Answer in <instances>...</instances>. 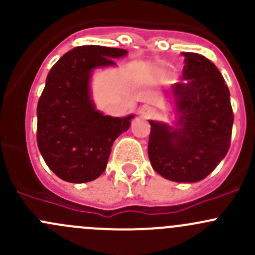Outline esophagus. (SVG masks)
<instances>
[{
    "label": "esophagus",
    "mask_w": 255,
    "mask_h": 255,
    "mask_svg": "<svg viewBox=\"0 0 255 255\" xmlns=\"http://www.w3.org/2000/svg\"><path fill=\"white\" fill-rule=\"evenodd\" d=\"M140 116H142L143 118H145V120H153V118H155L156 116H158V112H156V110L153 109V107L145 106L143 107L142 111H140Z\"/></svg>",
    "instance_id": "1"
}]
</instances>
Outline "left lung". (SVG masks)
I'll return each instance as SVG.
<instances>
[{
  "instance_id": "left-lung-1",
  "label": "left lung",
  "mask_w": 255,
  "mask_h": 255,
  "mask_svg": "<svg viewBox=\"0 0 255 255\" xmlns=\"http://www.w3.org/2000/svg\"><path fill=\"white\" fill-rule=\"evenodd\" d=\"M185 84L173 87L171 125L149 121L148 155L154 170L175 182L205 179L227 154L233 111L230 90L212 61L182 53Z\"/></svg>"
}]
</instances>
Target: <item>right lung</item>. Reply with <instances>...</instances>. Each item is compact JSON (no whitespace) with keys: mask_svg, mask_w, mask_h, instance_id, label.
<instances>
[{"mask_svg":"<svg viewBox=\"0 0 255 255\" xmlns=\"http://www.w3.org/2000/svg\"><path fill=\"white\" fill-rule=\"evenodd\" d=\"M125 49L82 45L51 68L37 107V142L51 171L68 182H89L105 171L111 146L134 115L112 117L96 110L91 96L94 70L115 66Z\"/></svg>","mask_w":255,"mask_h":255,"instance_id":"add662e5","label":"right lung"}]
</instances>
